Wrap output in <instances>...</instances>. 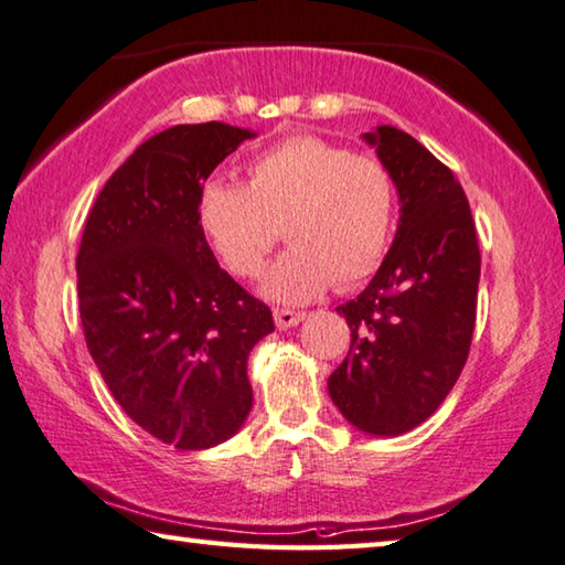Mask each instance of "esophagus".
<instances>
[{"mask_svg": "<svg viewBox=\"0 0 565 565\" xmlns=\"http://www.w3.org/2000/svg\"><path fill=\"white\" fill-rule=\"evenodd\" d=\"M305 320V312H295V310H275V324L280 330H290L298 328V324Z\"/></svg>", "mask_w": 565, "mask_h": 565, "instance_id": "esophagus-1", "label": "esophagus"}]
</instances>
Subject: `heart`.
<instances>
[{
	"mask_svg": "<svg viewBox=\"0 0 565 565\" xmlns=\"http://www.w3.org/2000/svg\"><path fill=\"white\" fill-rule=\"evenodd\" d=\"M397 213L392 173L380 158L318 136H292L247 166V185L213 178L198 193V227L227 270L253 277L280 235L290 245L263 273L275 302H308L348 290L387 255Z\"/></svg>",
	"mask_w": 565,
	"mask_h": 565,
	"instance_id": "obj_1",
	"label": "heart"
}]
</instances>
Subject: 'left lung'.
Masks as SVG:
<instances>
[{
	"instance_id": "left-lung-1",
	"label": "left lung",
	"mask_w": 565,
	"mask_h": 565,
	"mask_svg": "<svg viewBox=\"0 0 565 565\" xmlns=\"http://www.w3.org/2000/svg\"><path fill=\"white\" fill-rule=\"evenodd\" d=\"M362 138L392 173L399 223L372 282L338 308L352 342L328 390L354 429L399 437L439 409L469 358L481 255L447 166L394 126Z\"/></svg>"
}]
</instances>
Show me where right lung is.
Wrapping results in <instances>:
<instances>
[{
	"label": "right lung",
	"mask_w": 565,
	"mask_h": 565,
	"mask_svg": "<svg viewBox=\"0 0 565 565\" xmlns=\"http://www.w3.org/2000/svg\"><path fill=\"white\" fill-rule=\"evenodd\" d=\"M255 136L221 121L151 136L98 193L76 255L86 348L108 392L181 451L243 427L247 354L275 330L270 308L221 270L198 227L201 185Z\"/></svg>",
	"instance_id": "1"
}]
</instances>
